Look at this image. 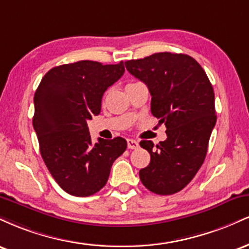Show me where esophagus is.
<instances>
[{"instance_id":"esophagus-1","label":"esophagus","mask_w":249,"mask_h":249,"mask_svg":"<svg viewBox=\"0 0 249 249\" xmlns=\"http://www.w3.org/2000/svg\"><path fill=\"white\" fill-rule=\"evenodd\" d=\"M139 146V142L137 141H134V139H127V147L130 148V150H134V148H137Z\"/></svg>"}]
</instances>
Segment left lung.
I'll use <instances>...</instances> for the list:
<instances>
[{
  "instance_id": "left-lung-1",
  "label": "left lung",
  "mask_w": 249,
  "mask_h": 249,
  "mask_svg": "<svg viewBox=\"0 0 249 249\" xmlns=\"http://www.w3.org/2000/svg\"><path fill=\"white\" fill-rule=\"evenodd\" d=\"M131 75L147 85L151 112L166 126V141L139 144L151 161L139 171L151 192L168 196L181 191L194 178L206 157L216 123L214 91L201 65L184 53H158L125 62Z\"/></svg>"
}]
</instances>
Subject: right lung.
<instances>
[{"label": "right lung", "mask_w": 249, "mask_h": 249, "mask_svg": "<svg viewBox=\"0 0 249 249\" xmlns=\"http://www.w3.org/2000/svg\"><path fill=\"white\" fill-rule=\"evenodd\" d=\"M124 71L123 62L79 61L53 68L37 88L33 125L41 156L57 184L71 196L101 191L113 161L126 150L122 137L92 142L87 123L99 115L103 95Z\"/></svg>", "instance_id": "right-lung-1"}]
</instances>
